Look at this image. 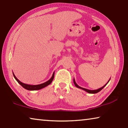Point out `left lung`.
Segmentation results:
<instances>
[{
    "instance_id": "left-lung-1",
    "label": "left lung",
    "mask_w": 128,
    "mask_h": 128,
    "mask_svg": "<svg viewBox=\"0 0 128 128\" xmlns=\"http://www.w3.org/2000/svg\"><path fill=\"white\" fill-rule=\"evenodd\" d=\"M110 79H111V78H110ZM110 79L109 80V81H108V82H107V83L106 84H105V85H104L103 87H102V88H98V89H96V90H88V89H87V88H81V87H80V86H78L77 84V83L76 82V81H75V80H74V78L73 79V82H74V85H75V86H76L77 88H81V89H82V90H85V92H88V93H90V94H95V93H97V92H100V90H102L103 89V88L105 87V86H106V85H107V84L108 83V82H109V81H110Z\"/></svg>"
}]
</instances>
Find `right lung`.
<instances>
[{"label":"right lung","instance_id":"1","mask_svg":"<svg viewBox=\"0 0 128 128\" xmlns=\"http://www.w3.org/2000/svg\"><path fill=\"white\" fill-rule=\"evenodd\" d=\"M54 73H55V72L53 73L52 76L50 79L48 81L44 82V83L40 84V85H29V84H26L24 83H22V82H21L20 80H18V79L17 78V77L15 76V75L14 74V72H13V75H14V78H15V80L18 82V83L20 84L21 86H22V87L28 90H30V91H33V90H40L42 89V88H44L45 87H46L48 85H49L50 84H51V83L52 82V81H53L54 78Z\"/></svg>","mask_w":128,"mask_h":128}]
</instances>
